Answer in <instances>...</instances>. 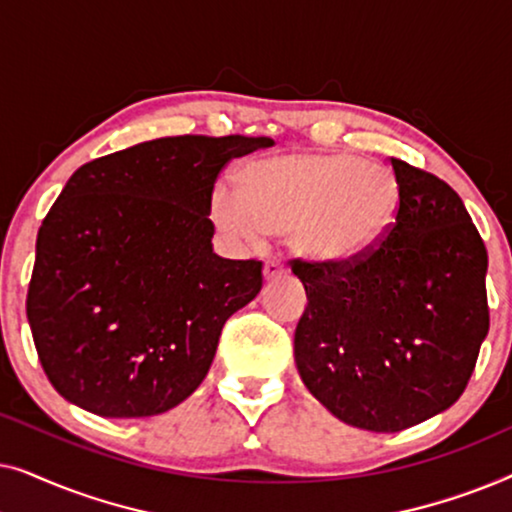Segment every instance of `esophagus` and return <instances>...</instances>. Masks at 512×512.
Returning a JSON list of instances; mask_svg holds the SVG:
<instances>
[{"label":"esophagus","instance_id":"34e87169","mask_svg":"<svg viewBox=\"0 0 512 512\" xmlns=\"http://www.w3.org/2000/svg\"><path fill=\"white\" fill-rule=\"evenodd\" d=\"M282 275H286V268H284V263H279V261H275V258H272V261H265V265H263V277L268 279H277V277H282Z\"/></svg>","mask_w":512,"mask_h":512}]
</instances>
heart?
<instances>
[{
	"label": "heart",
	"instance_id": "1",
	"mask_svg": "<svg viewBox=\"0 0 512 512\" xmlns=\"http://www.w3.org/2000/svg\"><path fill=\"white\" fill-rule=\"evenodd\" d=\"M242 191L219 181L209 216L233 244L263 247L289 233L291 247L319 265L368 256L394 228L401 186L387 167L354 153H286L256 160L240 174Z\"/></svg>",
	"mask_w": 512,
	"mask_h": 512
}]
</instances>
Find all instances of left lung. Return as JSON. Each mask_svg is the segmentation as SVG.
<instances>
[{"label": "left lung", "mask_w": 512, "mask_h": 512, "mask_svg": "<svg viewBox=\"0 0 512 512\" xmlns=\"http://www.w3.org/2000/svg\"><path fill=\"white\" fill-rule=\"evenodd\" d=\"M401 207L387 237L349 265L293 261L307 307L293 356L324 408L396 433L457 403L489 331L487 249L443 179L391 158Z\"/></svg>", "instance_id": "obj_1"}]
</instances>
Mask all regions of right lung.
I'll return each mask as SVG.
<instances>
[{
    "mask_svg": "<svg viewBox=\"0 0 512 512\" xmlns=\"http://www.w3.org/2000/svg\"><path fill=\"white\" fill-rule=\"evenodd\" d=\"M268 137H163L81 165L37 235L27 321L55 391L100 417L186 401L221 328L263 286L261 261L214 254L209 195Z\"/></svg>",
    "mask_w": 512,
    "mask_h": 512,
    "instance_id": "1",
    "label": "right lung"
}]
</instances>
